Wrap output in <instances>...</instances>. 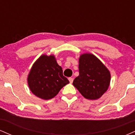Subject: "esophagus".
Listing matches in <instances>:
<instances>
[{
    "instance_id": "34e87169",
    "label": "esophagus",
    "mask_w": 135,
    "mask_h": 135,
    "mask_svg": "<svg viewBox=\"0 0 135 135\" xmlns=\"http://www.w3.org/2000/svg\"><path fill=\"white\" fill-rule=\"evenodd\" d=\"M69 81H70V83H73V80H74V79H73L72 77H69Z\"/></svg>"
}]
</instances>
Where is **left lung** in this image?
I'll use <instances>...</instances> for the list:
<instances>
[{"instance_id":"8db88e82","label":"left lung","mask_w":135,"mask_h":135,"mask_svg":"<svg viewBox=\"0 0 135 135\" xmlns=\"http://www.w3.org/2000/svg\"><path fill=\"white\" fill-rule=\"evenodd\" d=\"M79 75L73 85L85 98L97 100L107 91L110 83V71L96 56L84 53L79 59Z\"/></svg>"}]
</instances>
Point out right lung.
Wrapping results in <instances>:
<instances>
[{
    "instance_id": "add662e5",
    "label": "right lung",
    "mask_w": 135,
    "mask_h": 135,
    "mask_svg": "<svg viewBox=\"0 0 135 135\" xmlns=\"http://www.w3.org/2000/svg\"><path fill=\"white\" fill-rule=\"evenodd\" d=\"M27 82L32 93L45 100L55 97L69 83L67 78L63 76L62 68L58 64L55 55L44 54L33 64Z\"/></svg>"
}]
</instances>
